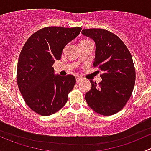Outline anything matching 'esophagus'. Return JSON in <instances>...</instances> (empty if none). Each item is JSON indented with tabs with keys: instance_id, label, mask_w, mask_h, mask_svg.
<instances>
[{
	"instance_id": "34e87169",
	"label": "esophagus",
	"mask_w": 151,
	"mask_h": 151,
	"mask_svg": "<svg viewBox=\"0 0 151 151\" xmlns=\"http://www.w3.org/2000/svg\"><path fill=\"white\" fill-rule=\"evenodd\" d=\"M82 80H83V78H82V77H76V80H77V83H80Z\"/></svg>"
}]
</instances>
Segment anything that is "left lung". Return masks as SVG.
<instances>
[{
  "mask_svg": "<svg viewBox=\"0 0 151 151\" xmlns=\"http://www.w3.org/2000/svg\"><path fill=\"white\" fill-rule=\"evenodd\" d=\"M82 33L95 42L93 66L102 73V80L98 84L90 80L92 87L85 94V100L97 113L114 115L124 107L134 87L136 73L132 55L123 41L112 32L91 28L84 29Z\"/></svg>",
  "mask_w": 151,
  "mask_h": 151,
  "instance_id": "left-lung-1",
  "label": "left lung"
}]
</instances>
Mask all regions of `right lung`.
<instances>
[{
	"instance_id": "add662e5",
	"label": "right lung",
	"mask_w": 151,
	"mask_h": 151,
	"mask_svg": "<svg viewBox=\"0 0 151 151\" xmlns=\"http://www.w3.org/2000/svg\"><path fill=\"white\" fill-rule=\"evenodd\" d=\"M81 30L80 27L44 28L32 34L21 50L17 69L18 88L27 105L39 115H52L68 101L75 77L55 75L52 65Z\"/></svg>"
}]
</instances>
